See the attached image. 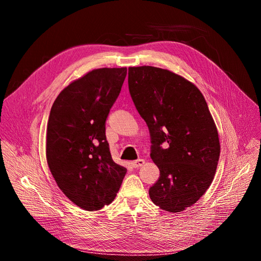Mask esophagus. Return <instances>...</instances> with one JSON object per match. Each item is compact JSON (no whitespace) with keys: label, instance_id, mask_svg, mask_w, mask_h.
<instances>
[{"label":"esophagus","instance_id":"34e87169","mask_svg":"<svg viewBox=\"0 0 261 261\" xmlns=\"http://www.w3.org/2000/svg\"><path fill=\"white\" fill-rule=\"evenodd\" d=\"M144 164H145V161H144V159H142V158H139V159H137V161H133V162L131 163V165H132L134 168L141 167V166H143Z\"/></svg>","mask_w":261,"mask_h":261}]
</instances>
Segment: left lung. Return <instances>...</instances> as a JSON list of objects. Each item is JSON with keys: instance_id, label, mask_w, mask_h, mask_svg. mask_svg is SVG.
I'll return each mask as SVG.
<instances>
[{"instance_id": "left-lung-1", "label": "left lung", "mask_w": 261, "mask_h": 261, "mask_svg": "<svg viewBox=\"0 0 261 261\" xmlns=\"http://www.w3.org/2000/svg\"><path fill=\"white\" fill-rule=\"evenodd\" d=\"M128 74L131 98L149 130L150 158L161 171L149 197L166 212L180 213L214 180L220 156L216 124L203 94L181 75L152 66L129 67Z\"/></svg>"}]
</instances>
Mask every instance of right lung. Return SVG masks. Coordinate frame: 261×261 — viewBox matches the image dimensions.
Wrapping results in <instances>:
<instances>
[{"instance_id": "right-lung-1", "label": "right lung", "mask_w": 261, "mask_h": 261, "mask_svg": "<svg viewBox=\"0 0 261 261\" xmlns=\"http://www.w3.org/2000/svg\"><path fill=\"white\" fill-rule=\"evenodd\" d=\"M125 75V67L92 70L66 87L49 113L48 168L64 194L89 212L112 203L127 172L113 161L105 134Z\"/></svg>"}]
</instances>
